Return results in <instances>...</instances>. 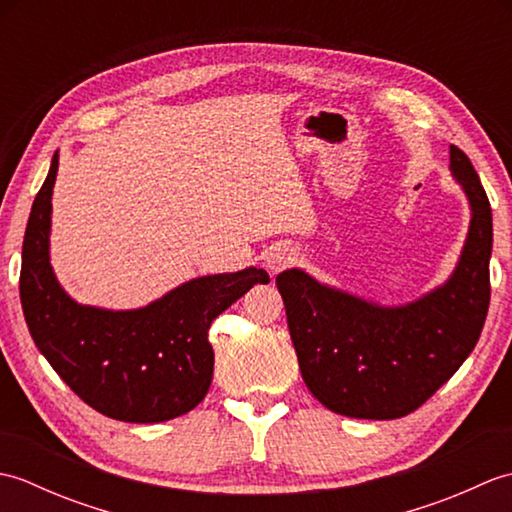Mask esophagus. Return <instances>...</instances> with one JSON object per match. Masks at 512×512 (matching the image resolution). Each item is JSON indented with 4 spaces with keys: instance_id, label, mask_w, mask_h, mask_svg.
Returning <instances> with one entry per match:
<instances>
[{
    "instance_id": "obj_1",
    "label": "esophagus",
    "mask_w": 512,
    "mask_h": 512,
    "mask_svg": "<svg viewBox=\"0 0 512 512\" xmlns=\"http://www.w3.org/2000/svg\"><path fill=\"white\" fill-rule=\"evenodd\" d=\"M295 259H297V250L290 244H275L268 250L266 266L270 273L277 275V273H281V270H286L288 266L295 264Z\"/></svg>"
}]
</instances>
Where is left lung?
<instances>
[{
    "label": "left lung",
    "instance_id": "obj_1",
    "mask_svg": "<svg viewBox=\"0 0 512 512\" xmlns=\"http://www.w3.org/2000/svg\"><path fill=\"white\" fill-rule=\"evenodd\" d=\"M451 173L471 204L460 262L444 286L385 308L314 281L277 275L301 376L334 413L394 420L424 405L480 339L491 301L493 213L469 156L451 145Z\"/></svg>",
    "mask_w": 512,
    "mask_h": 512
}]
</instances>
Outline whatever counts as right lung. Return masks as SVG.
Returning <instances> with one entry per match:
<instances>
[{
  "label": "right lung",
  "mask_w": 512,
  "mask_h": 512,
  "mask_svg": "<svg viewBox=\"0 0 512 512\" xmlns=\"http://www.w3.org/2000/svg\"><path fill=\"white\" fill-rule=\"evenodd\" d=\"M59 154L28 217L19 297L32 341L63 383L107 418L165 422L198 407L213 378L209 328L255 284L262 268L191 279L138 310L81 306L50 266L52 187Z\"/></svg>",
  "instance_id": "obj_1"
}]
</instances>
